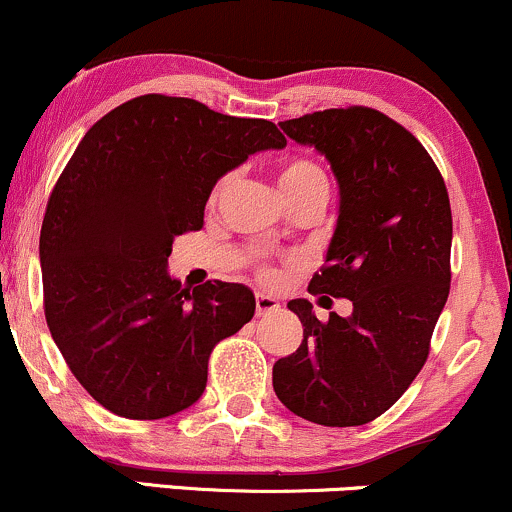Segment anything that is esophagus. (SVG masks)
Segmentation results:
<instances>
[{"instance_id":"1","label":"esophagus","mask_w":512,"mask_h":512,"mask_svg":"<svg viewBox=\"0 0 512 512\" xmlns=\"http://www.w3.org/2000/svg\"><path fill=\"white\" fill-rule=\"evenodd\" d=\"M278 309H280L278 299L270 297V294H263V292L256 294V314H258V316L275 314V311H278Z\"/></svg>"}]
</instances>
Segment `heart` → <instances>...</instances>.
<instances>
[{
  "label": "heart",
  "instance_id": "b5f03b06",
  "mask_svg": "<svg viewBox=\"0 0 512 512\" xmlns=\"http://www.w3.org/2000/svg\"><path fill=\"white\" fill-rule=\"evenodd\" d=\"M278 184H280L282 196H285V194H294V191H302V189H306V186L328 184V179L316 162L304 160V158H294V160L282 162V167L278 172ZM227 186H230V177H222L220 182L215 184L213 194H210V203H218L220 198L225 196ZM263 278L275 280L278 278V273H275L273 268H266L263 270Z\"/></svg>",
  "mask_w": 512,
  "mask_h": 512
}]
</instances>
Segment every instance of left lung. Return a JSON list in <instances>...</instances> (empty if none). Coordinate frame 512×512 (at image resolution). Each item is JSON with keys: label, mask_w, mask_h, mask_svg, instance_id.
<instances>
[{"label": "left lung", "mask_w": 512, "mask_h": 512, "mask_svg": "<svg viewBox=\"0 0 512 512\" xmlns=\"http://www.w3.org/2000/svg\"><path fill=\"white\" fill-rule=\"evenodd\" d=\"M326 155L340 206L326 266L309 292L345 297L350 316L321 323L292 299L304 340L273 366L287 410L323 426L374 422L410 388L450 292L453 215L441 172L405 126L371 107L280 122Z\"/></svg>", "instance_id": "1"}]
</instances>
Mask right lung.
Instances as JSON below:
<instances>
[{
  "label": "right lung",
  "mask_w": 512,
  "mask_h": 512,
  "mask_svg": "<svg viewBox=\"0 0 512 512\" xmlns=\"http://www.w3.org/2000/svg\"><path fill=\"white\" fill-rule=\"evenodd\" d=\"M287 138L268 119L203 102L141 95L114 107L78 143L40 230L45 318L83 388L126 419L191 407L208 357L256 311L254 292L167 273L174 237L201 230L220 177Z\"/></svg>",
  "instance_id": "add662e5"
}]
</instances>
